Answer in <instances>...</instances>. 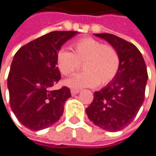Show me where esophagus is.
<instances>
[{"label":"esophagus","instance_id":"obj_1","mask_svg":"<svg viewBox=\"0 0 156 156\" xmlns=\"http://www.w3.org/2000/svg\"><path fill=\"white\" fill-rule=\"evenodd\" d=\"M70 93H71L72 95H75V94H77L79 93V90L78 89H71L70 90Z\"/></svg>","mask_w":156,"mask_h":156}]
</instances>
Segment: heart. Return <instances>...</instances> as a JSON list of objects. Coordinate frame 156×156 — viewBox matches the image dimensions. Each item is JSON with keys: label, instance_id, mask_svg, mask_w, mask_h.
Instances as JSON below:
<instances>
[{"label": "heart", "instance_id": "b5f03b06", "mask_svg": "<svg viewBox=\"0 0 156 156\" xmlns=\"http://www.w3.org/2000/svg\"><path fill=\"white\" fill-rule=\"evenodd\" d=\"M73 53L61 49L56 55V64L61 73L72 76L80 69L82 73L66 81L73 88L105 86L111 82L120 68V56L111 45L103 44L94 38H83L72 44Z\"/></svg>", "mask_w": 156, "mask_h": 156}]
</instances>
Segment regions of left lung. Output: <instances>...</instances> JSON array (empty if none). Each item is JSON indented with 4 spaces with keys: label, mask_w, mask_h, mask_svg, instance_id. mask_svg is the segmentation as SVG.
I'll return each mask as SVG.
<instances>
[{
    "label": "left lung",
    "mask_w": 156,
    "mask_h": 156,
    "mask_svg": "<svg viewBox=\"0 0 156 156\" xmlns=\"http://www.w3.org/2000/svg\"><path fill=\"white\" fill-rule=\"evenodd\" d=\"M118 52L120 68L115 78L99 92L86 109L94 124L108 132L121 131L133 121L145 99L148 78L141 53L133 43L110 33H95Z\"/></svg>",
    "instance_id": "1"
}]
</instances>
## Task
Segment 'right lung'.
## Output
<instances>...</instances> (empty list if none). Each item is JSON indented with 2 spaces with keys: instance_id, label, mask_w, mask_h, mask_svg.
<instances>
[{
  "instance_id": "right-lung-1",
  "label": "right lung",
  "mask_w": 156,
  "mask_h": 156,
  "mask_svg": "<svg viewBox=\"0 0 156 156\" xmlns=\"http://www.w3.org/2000/svg\"><path fill=\"white\" fill-rule=\"evenodd\" d=\"M78 32L55 31L21 47L16 53L8 76L9 103L18 121L32 131L56 123L69 88L52 90L61 79L56 55L61 47Z\"/></svg>"
}]
</instances>
